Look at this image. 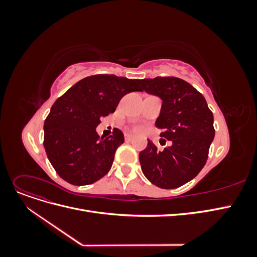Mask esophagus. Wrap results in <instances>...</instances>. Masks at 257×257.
<instances>
[{
    "label": "esophagus",
    "mask_w": 257,
    "mask_h": 257,
    "mask_svg": "<svg viewBox=\"0 0 257 257\" xmlns=\"http://www.w3.org/2000/svg\"><path fill=\"white\" fill-rule=\"evenodd\" d=\"M134 139V136L133 135H131V134H126L125 135V141L126 142H132Z\"/></svg>",
    "instance_id": "34e87169"
}]
</instances>
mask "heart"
I'll list each match as a JSON object with an SVG mask.
<instances>
[{
  "mask_svg": "<svg viewBox=\"0 0 257 257\" xmlns=\"http://www.w3.org/2000/svg\"><path fill=\"white\" fill-rule=\"evenodd\" d=\"M139 130H141V127H139V126H136V127H135V131H139Z\"/></svg>",
  "mask_w": 257,
  "mask_h": 257,
  "instance_id": "obj_1",
  "label": "heart"
}]
</instances>
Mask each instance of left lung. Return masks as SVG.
Instances as JSON below:
<instances>
[{"mask_svg":"<svg viewBox=\"0 0 257 257\" xmlns=\"http://www.w3.org/2000/svg\"><path fill=\"white\" fill-rule=\"evenodd\" d=\"M142 91L158 95L163 104L155 122L160 128L159 149L151 141L139 153L142 170L152 184L176 189L195 178L205 166L214 138L213 114L205 97L189 82L177 77L138 80Z\"/></svg>","mask_w":257,"mask_h":257,"instance_id":"8db88e82","label":"left lung"}]
</instances>
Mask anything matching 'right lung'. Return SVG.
Returning <instances> with one entry per match:
<instances>
[{"instance_id":"obj_1","label":"right lung","mask_w":257,"mask_h":257,"mask_svg":"<svg viewBox=\"0 0 257 257\" xmlns=\"http://www.w3.org/2000/svg\"><path fill=\"white\" fill-rule=\"evenodd\" d=\"M142 91L138 79L115 75L85 77L59 97L44 124V147L57 174L75 185L94 183L109 172L124 135L114 128L99 137L100 118L114 112L120 99Z\"/></svg>"}]
</instances>
